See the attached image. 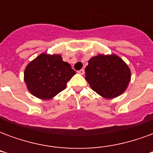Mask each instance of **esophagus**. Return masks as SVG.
I'll return each instance as SVG.
<instances>
[{
	"instance_id": "esophagus-1",
	"label": "esophagus",
	"mask_w": 153,
	"mask_h": 153,
	"mask_svg": "<svg viewBox=\"0 0 153 153\" xmlns=\"http://www.w3.org/2000/svg\"><path fill=\"white\" fill-rule=\"evenodd\" d=\"M78 73L79 74H82V75H83V74H84V70L82 69V70H79V71H78Z\"/></svg>"
}]
</instances>
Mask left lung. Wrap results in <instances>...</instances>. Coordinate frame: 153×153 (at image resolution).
Here are the masks:
<instances>
[{
	"instance_id": "obj_1",
	"label": "left lung",
	"mask_w": 153,
	"mask_h": 153,
	"mask_svg": "<svg viewBox=\"0 0 153 153\" xmlns=\"http://www.w3.org/2000/svg\"><path fill=\"white\" fill-rule=\"evenodd\" d=\"M85 74L91 88L106 99L121 95L131 79L128 65L115 54H99L92 57L85 68Z\"/></svg>"
}]
</instances>
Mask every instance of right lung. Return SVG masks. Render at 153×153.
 <instances>
[{
    "label": "right lung",
    "mask_w": 153,
    "mask_h": 153,
    "mask_svg": "<svg viewBox=\"0 0 153 153\" xmlns=\"http://www.w3.org/2000/svg\"><path fill=\"white\" fill-rule=\"evenodd\" d=\"M76 72L59 54H40L27 65L24 72L27 88L32 95L50 100L66 88Z\"/></svg>",
    "instance_id": "add662e5"
}]
</instances>
